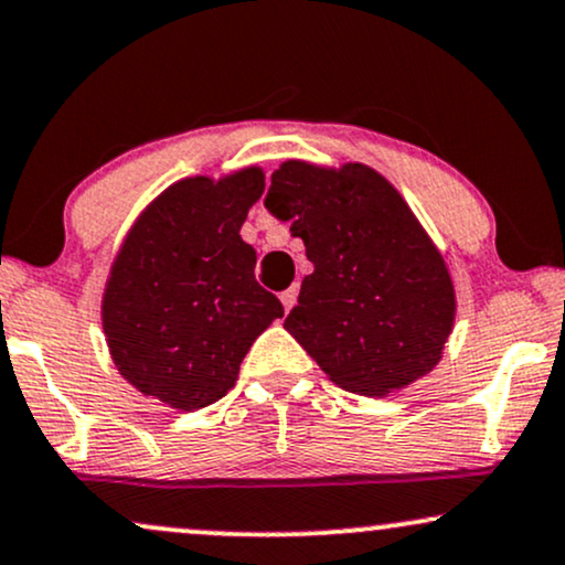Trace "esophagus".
I'll list each match as a JSON object with an SVG mask.
<instances>
[{"mask_svg":"<svg viewBox=\"0 0 565 565\" xmlns=\"http://www.w3.org/2000/svg\"><path fill=\"white\" fill-rule=\"evenodd\" d=\"M278 297H281V305H284V310H291V305H295L297 302V287H289V289H284L281 291V295H278Z\"/></svg>","mask_w":565,"mask_h":565,"instance_id":"1","label":"esophagus"}]
</instances>
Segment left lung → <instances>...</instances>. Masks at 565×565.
<instances>
[{
	"mask_svg": "<svg viewBox=\"0 0 565 565\" xmlns=\"http://www.w3.org/2000/svg\"><path fill=\"white\" fill-rule=\"evenodd\" d=\"M265 207L291 223L312 274L284 321L331 382L382 397L426 376L452 331L455 289L397 189L373 168L289 160Z\"/></svg>",
	"mask_w": 565,
	"mask_h": 565,
	"instance_id": "8db88e82",
	"label": "left lung"
}]
</instances>
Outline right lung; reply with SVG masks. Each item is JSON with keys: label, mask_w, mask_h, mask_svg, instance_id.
<instances>
[{"label": "right lung", "mask_w": 565, "mask_h": 565, "mask_svg": "<svg viewBox=\"0 0 565 565\" xmlns=\"http://www.w3.org/2000/svg\"><path fill=\"white\" fill-rule=\"evenodd\" d=\"M265 189L260 168L183 179L149 205L115 257L102 300L110 355L136 390L179 411L217 403L276 318L239 236Z\"/></svg>", "instance_id": "obj_1"}]
</instances>
